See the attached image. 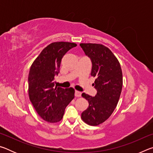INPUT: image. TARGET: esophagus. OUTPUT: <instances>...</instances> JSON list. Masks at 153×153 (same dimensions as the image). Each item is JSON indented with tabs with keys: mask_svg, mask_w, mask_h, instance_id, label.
Segmentation results:
<instances>
[{
	"mask_svg": "<svg viewBox=\"0 0 153 153\" xmlns=\"http://www.w3.org/2000/svg\"><path fill=\"white\" fill-rule=\"evenodd\" d=\"M82 95V92H79L77 91V90H76V92H75V96H76V97H80Z\"/></svg>",
	"mask_w": 153,
	"mask_h": 153,
	"instance_id": "34e87169",
	"label": "esophagus"
}]
</instances>
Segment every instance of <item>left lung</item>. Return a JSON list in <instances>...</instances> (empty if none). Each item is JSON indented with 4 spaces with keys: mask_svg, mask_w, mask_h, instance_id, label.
Instances as JSON below:
<instances>
[{
    "mask_svg": "<svg viewBox=\"0 0 153 153\" xmlns=\"http://www.w3.org/2000/svg\"><path fill=\"white\" fill-rule=\"evenodd\" d=\"M86 55L92 61L91 76L96 77L95 97L82 93L88 101L82 119L90 126H98L105 121L115 110L123 86V76L117 59L109 48L100 44H80Z\"/></svg>",
    "mask_w": 153,
    "mask_h": 153,
    "instance_id": "1",
    "label": "left lung"
}]
</instances>
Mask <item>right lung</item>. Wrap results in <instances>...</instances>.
Returning a JSON list of instances; mask_svg holds the SVG:
<instances>
[{"mask_svg": "<svg viewBox=\"0 0 153 153\" xmlns=\"http://www.w3.org/2000/svg\"><path fill=\"white\" fill-rule=\"evenodd\" d=\"M73 42H56L48 45L33 62L28 76V94L36 112L49 123L60 121L65 109L74 98L73 88L55 87V76L60 70L61 59L76 47Z\"/></svg>", "mask_w": 153, "mask_h": 153, "instance_id": "right-lung-1", "label": "right lung"}]
</instances>
